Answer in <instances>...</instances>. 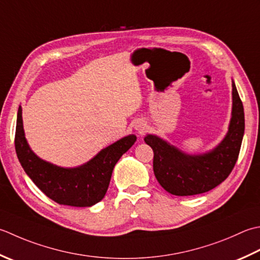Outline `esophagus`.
Returning <instances> with one entry per match:
<instances>
[{"label":"esophagus","mask_w":260,"mask_h":260,"mask_svg":"<svg viewBox=\"0 0 260 260\" xmlns=\"http://www.w3.org/2000/svg\"><path fill=\"white\" fill-rule=\"evenodd\" d=\"M136 129L140 132V134H142V133H143V132H144V129H145V127H144L143 125H141V126H139V127H137V128H136Z\"/></svg>","instance_id":"esophagus-1"}]
</instances>
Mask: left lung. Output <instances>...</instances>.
I'll return each mask as SVG.
<instances>
[{
  "mask_svg": "<svg viewBox=\"0 0 260 260\" xmlns=\"http://www.w3.org/2000/svg\"><path fill=\"white\" fill-rule=\"evenodd\" d=\"M224 139L203 154H187L156 135L144 141L153 150V171L165 189L176 196L203 194L224 181L235 167L245 133V113L235 82H232V114Z\"/></svg>",
  "mask_w": 260,
  "mask_h": 260,
  "instance_id": "8db88e82",
  "label": "left lung"
}]
</instances>
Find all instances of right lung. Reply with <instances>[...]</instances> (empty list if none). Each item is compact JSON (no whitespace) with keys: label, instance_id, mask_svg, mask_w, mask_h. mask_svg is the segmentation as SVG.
<instances>
[{"label":"right lung","instance_id":"obj_1","mask_svg":"<svg viewBox=\"0 0 260 260\" xmlns=\"http://www.w3.org/2000/svg\"><path fill=\"white\" fill-rule=\"evenodd\" d=\"M128 135L101 150L86 164L76 168H62L42 160L30 149L24 137L22 109H18L15 127V152L25 174L50 200L60 205L90 207L100 202L108 189L117 161L135 143Z\"/></svg>","mask_w":260,"mask_h":260}]
</instances>
